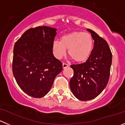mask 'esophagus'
Instances as JSON below:
<instances>
[{
  "label": "esophagus",
  "mask_w": 125,
  "mask_h": 125,
  "mask_svg": "<svg viewBox=\"0 0 125 125\" xmlns=\"http://www.w3.org/2000/svg\"><path fill=\"white\" fill-rule=\"evenodd\" d=\"M62 66H63V69H65V68H66L68 67L69 65H68V64L65 63H63V64H62Z\"/></svg>",
  "instance_id": "obj_1"
}]
</instances>
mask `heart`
Returning <instances> with one entry per match:
<instances>
[{
	"instance_id": "heart-1",
	"label": "heart",
	"mask_w": 125,
	"mask_h": 125,
	"mask_svg": "<svg viewBox=\"0 0 125 125\" xmlns=\"http://www.w3.org/2000/svg\"><path fill=\"white\" fill-rule=\"evenodd\" d=\"M94 46L91 35L82 31H74L63 35L60 42L52 43V53L57 59H61L68 53L75 62H83L89 58Z\"/></svg>"
}]
</instances>
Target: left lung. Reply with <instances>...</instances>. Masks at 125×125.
Masks as SVG:
<instances>
[{
	"instance_id": "left-lung-1",
	"label": "left lung",
	"mask_w": 125,
	"mask_h": 125,
	"mask_svg": "<svg viewBox=\"0 0 125 125\" xmlns=\"http://www.w3.org/2000/svg\"><path fill=\"white\" fill-rule=\"evenodd\" d=\"M86 30L94 40V48L85 62L71 66L74 70L71 90L82 101L92 100L103 91L109 80L112 64V53L106 41L93 30Z\"/></svg>"
}]
</instances>
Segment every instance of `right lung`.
Wrapping results in <instances>:
<instances>
[{
    "label": "right lung",
    "instance_id": "add662e5",
    "mask_svg": "<svg viewBox=\"0 0 125 125\" xmlns=\"http://www.w3.org/2000/svg\"><path fill=\"white\" fill-rule=\"evenodd\" d=\"M57 29L39 26L25 31L15 43L12 73L22 91L34 98L50 91L62 63L54 56L52 43Z\"/></svg>",
    "mask_w": 125,
    "mask_h": 125
}]
</instances>
